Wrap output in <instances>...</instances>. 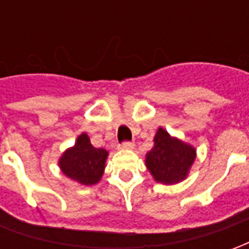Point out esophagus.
<instances>
[{"label": "esophagus", "instance_id": "34e87169", "mask_svg": "<svg viewBox=\"0 0 249 249\" xmlns=\"http://www.w3.org/2000/svg\"><path fill=\"white\" fill-rule=\"evenodd\" d=\"M133 146H135L133 142L125 141V142H123V144L120 145V149H121V151H130V149H133Z\"/></svg>", "mask_w": 249, "mask_h": 249}]
</instances>
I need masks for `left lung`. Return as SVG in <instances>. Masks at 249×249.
<instances>
[{"instance_id": "left-lung-1", "label": "left lung", "mask_w": 249, "mask_h": 249, "mask_svg": "<svg viewBox=\"0 0 249 249\" xmlns=\"http://www.w3.org/2000/svg\"><path fill=\"white\" fill-rule=\"evenodd\" d=\"M196 160V148L159 128L153 148L145 155V165L156 183L178 184L188 178Z\"/></svg>"}]
</instances>
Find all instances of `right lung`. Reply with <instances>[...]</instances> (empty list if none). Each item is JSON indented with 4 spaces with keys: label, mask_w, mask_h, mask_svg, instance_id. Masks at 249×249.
I'll return each instance as SVG.
<instances>
[{
    "label": "right lung",
    "mask_w": 249,
    "mask_h": 249,
    "mask_svg": "<svg viewBox=\"0 0 249 249\" xmlns=\"http://www.w3.org/2000/svg\"><path fill=\"white\" fill-rule=\"evenodd\" d=\"M109 153L104 148H94L87 133L77 137L74 145L68 148L58 160V167L66 178L81 185H94L104 175Z\"/></svg>",
    "instance_id": "obj_1"
}]
</instances>
